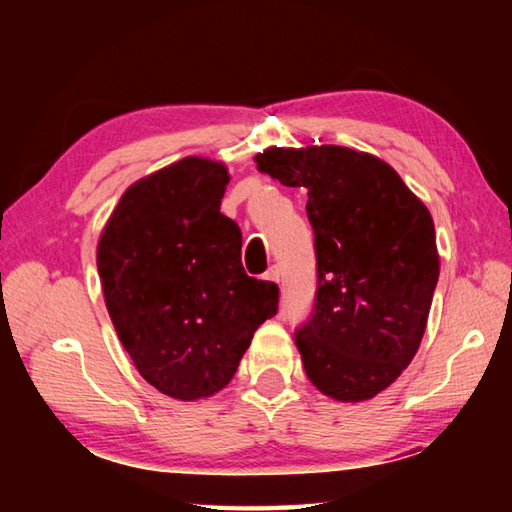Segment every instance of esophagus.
Returning a JSON list of instances; mask_svg holds the SVG:
<instances>
[{"mask_svg":"<svg viewBox=\"0 0 512 512\" xmlns=\"http://www.w3.org/2000/svg\"><path fill=\"white\" fill-rule=\"evenodd\" d=\"M264 280L280 284V268H277V266H271V268H268V271L264 273Z\"/></svg>","mask_w":512,"mask_h":512,"instance_id":"34e87169","label":"esophagus"}]
</instances>
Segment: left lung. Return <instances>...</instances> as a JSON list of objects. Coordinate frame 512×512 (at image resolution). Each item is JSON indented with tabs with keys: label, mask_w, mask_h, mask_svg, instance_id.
Listing matches in <instances>:
<instances>
[{
	"label": "left lung",
	"mask_w": 512,
	"mask_h": 512,
	"mask_svg": "<svg viewBox=\"0 0 512 512\" xmlns=\"http://www.w3.org/2000/svg\"><path fill=\"white\" fill-rule=\"evenodd\" d=\"M255 160L307 189L316 298L296 329L307 377L339 402L370 400L402 375L427 327L440 273L431 214L375 155L325 144Z\"/></svg>",
	"instance_id": "1"
}]
</instances>
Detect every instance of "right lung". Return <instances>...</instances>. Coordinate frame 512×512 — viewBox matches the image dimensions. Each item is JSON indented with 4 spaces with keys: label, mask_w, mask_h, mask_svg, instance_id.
Listing matches in <instances>:
<instances>
[{
    "label": "right lung",
    "mask_w": 512,
    "mask_h": 512,
    "mask_svg": "<svg viewBox=\"0 0 512 512\" xmlns=\"http://www.w3.org/2000/svg\"><path fill=\"white\" fill-rule=\"evenodd\" d=\"M223 164L185 158L137 180L99 239L112 325L140 375L176 400L219 393L255 329L277 314V284L246 275L241 230L221 214Z\"/></svg>",
    "instance_id": "obj_1"
}]
</instances>
